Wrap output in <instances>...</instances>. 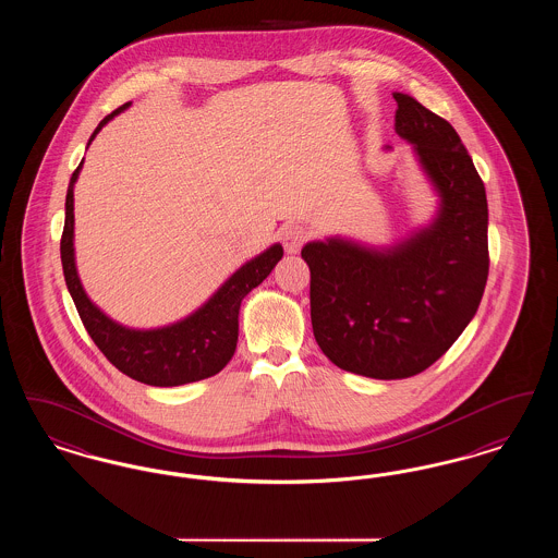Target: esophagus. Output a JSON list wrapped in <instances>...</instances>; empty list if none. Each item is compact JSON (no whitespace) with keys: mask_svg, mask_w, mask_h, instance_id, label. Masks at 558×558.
Returning a JSON list of instances; mask_svg holds the SVG:
<instances>
[{"mask_svg":"<svg viewBox=\"0 0 558 558\" xmlns=\"http://www.w3.org/2000/svg\"><path fill=\"white\" fill-rule=\"evenodd\" d=\"M307 239H310V232L299 223H287L280 230V240L284 244V251L291 253V255H296L301 251V246L307 242Z\"/></svg>","mask_w":558,"mask_h":558,"instance_id":"esophagus-1","label":"esophagus"}]
</instances>
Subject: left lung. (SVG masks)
<instances>
[{
    "label": "left lung",
    "instance_id": "left-lung-1",
    "mask_svg": "<svg viewBox=\"0 0 558 558\" xmlns=\"http://www.w3.org/2000/svg\"><path fill=\"white\" fill-rule=\"evenodd\" d=\"M396 132L412 142L441 196L435 221L393 248L307 242L312 326L339 368L380 380L435 364L477 314L489 271L487 198L471 155L446 119L393 94Z\"/></svg>",
    "mask_w": 558,
    "mask_h": 558
}]
</instances>
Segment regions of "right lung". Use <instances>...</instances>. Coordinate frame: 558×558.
<instances>
[{
	"label": "right lung",
	"instance_id": "add662e5",
	"mask_svg": "<svg viewBox=\"0 0 558 558\" xmlns=\"http://www.w3.org/2000/svg\"><path fill=\"white\" fill-rule=\"evenodd\" d=\"M128 107L130 102L105 117L96 132L92 133L89 142L114 114ZM80 169L81 165L75 169L66 192L60 259L66 287L92 341L107 355L114 368L128 374L133 380L153 387H178L223 371L236 351L240 303L248 292L266 280L269 271L282 259V246L274 244L266 253L240 267L198 312L186 319L155 330L125 328L105 316L87 299L77 276L73 248V186L80 178Z\"/></svg>",
	"mask_w": 558,
	"mask_h": 558
}]
</instances>
